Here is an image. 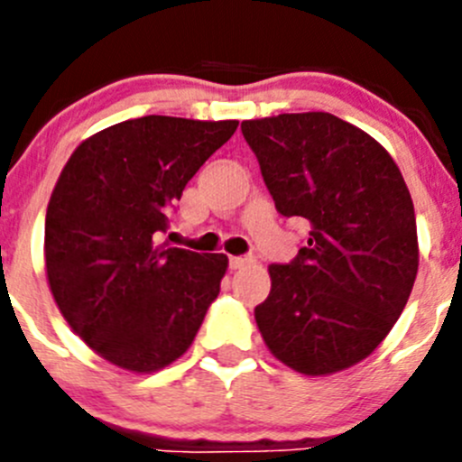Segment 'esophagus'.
Masks as SVG:
<instances>
[{
	"mask_svg": "<svg viewBox=\"0 0 462 462\" xmlns=\"http://www.w3.org/2000/svg\"><path fill=\"white\" fill-rule=\"evenodd\" d=\"M251 263H254V258H249V255H231V258H229L231 269H242V267H246V264H251Z\"/></svg>",
	"mask_w": 462,
	"mask_h": 462,
	"instance_id": "1",
	"label": "esophagus"
}]
</instances>
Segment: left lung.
I'll return each instance as SVG.
<instances>
[{
  "label": "left lung",
  "mask_w": 462,
  "mask_h": 462,
  "mask_svg": "<svg viewBox=\"0 0 462 462\" xmlns=\"http://www.w3.org/2000/svg\"><path fill=\"white\" fill-rule=\"evenodd\" d=\"M281 216L303 217L308 245L269 264L254 310L264 346L321 377L366 359L400 319L418 273L413 199L371 134L328 112L242 121Z\"/></svg>",
  "instance_id": "left-lung-1"
}]
</instances>
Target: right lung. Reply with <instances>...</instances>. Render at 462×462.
Here are the masks:
<instances>
[{
	"label": "right lung",
	"instance_id": "right-lung-1",
	"mask_svg": "<svg viewBox=\"0 0 462 462\" xmlns=\"http://www.w3.org/2000/svg\"><path fill=\"white\" fill-rule=\"evenodd\" d=\"M237 121L141 116L82 141L44 220L49 290L103 359L154 373L193 344L229 258L159 245L171 211Z\"/></svg>",
	"mask_w": 462,
	"mask_h": 462
}]
</instances>
